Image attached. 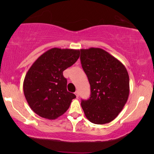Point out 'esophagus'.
Here are the masks:
<instances>
[{
	"instance_id": "obj_1",
	"label": "esophagus",
	"mask_w": 154,
	"mask_h": 154,
	"mask_svg": "<svg viewBox=\"0 0 154 154\" xmlns=\"http://www.w3.org/2000/svg\"><path fill=\"white\" fill-rule=\"evenodd\" d=\"M75 96H76V97H77V98L79 97V92H78V91H75Z\"/></svg>"
}]
</instances>
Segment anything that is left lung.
I'll use <instances>...</instances> for the list:
<instances>
[{
    "label": "left lung",
    "instance_id": "1",
    "mask_svg": "<svg viewBox=\"0 0 154 154\" xmlns=\"http://www.w3.org/2000/svg\"><path fill=\"white\" fill-rule=\"evenodd\" d=\"M81 62L91 94L82 100L85 116L92 123L106 124L118 116L130 93L129 75L119 60L97 48L81 49Z\"/></svg>",
    "mask_w": 154,
    "mask_h": 154
}]
</instances>
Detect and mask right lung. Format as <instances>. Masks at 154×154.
Returning <instances> with one entry per match:
<instances>
[{"mask_svg": "<svg viewBox=\"0 0 154 154\" xmlns=\"http://www.w3.org/2000/svg\"><path fill=\"white\" fill-rule=\"evenodd\" d=\"M80 56L79 50L53 48L41 54L25 75L23 90L33 112L54 120L69 108L74 94L67 91L63 71L72 66Z\"/></svg>", "mask_w": 154, "mask_h": 154, "instance_id": "1", "label": "right lung"}]
</instances>
